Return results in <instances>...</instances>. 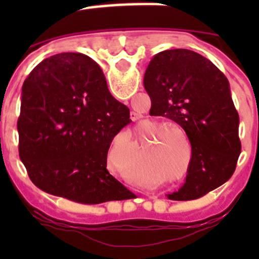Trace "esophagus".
Masks as SVG:
<instances>
[{
    "mask_svg": "<svg viewBox=\"0 0 259 259\" xmlns=\"http://www.w3.org/2000/svg\"><path fill=\"white\" fill-rule=\"evenodd\" d=\"M137 118H139V114L135 113V111H132V113H131V119H132V120H135V119H137Z\"/></svg>",
    "mask_w": 259,
    "mask_h": 259,
    "instance_id": "obj_1",
    "label": "esophagus"
}]
</instances>
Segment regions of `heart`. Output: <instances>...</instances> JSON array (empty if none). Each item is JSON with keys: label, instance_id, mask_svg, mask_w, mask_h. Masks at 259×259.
<instances>
[{"label": "heart", "instance_id": "1", "mask_svg": "<svg viewBox=\"0 0 259 259\" xmlns=\"http://www.w3.org/2000/svg\"><path fill=\"white\" fill-rule=\"evenodd\" d=\"M168 130H170V128H166V132H167V131H168ZM163 132H164V131H163Z\"/></svg>", "mask_w": 259, "mask_h": 259}]
</instances>
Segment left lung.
<instances>
[{"label":"left lung","instance_id":"8db88e82","mask_svg":"<svg viewBox=\"0 0 259 259\" xmlns=\"http://www.w3.org/2000/svg\"><path fill=\"white\" fill-rule=\"evenodd\" d=\"M144 88L150 115L183 128L192 146L185 183L170 200H196L230 179L241 153L239 114L227 77L207 58L188 49L163 50L149 62Z\"/></svg>","mask_w":259,"mask_h":259}]
</instances>
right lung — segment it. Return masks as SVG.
<instances>
[{"label":"right lung","mask_w":259,"mask_h":259,"mask_svg":"<svg viewBox=\"0 0 259 259\" xmlns=\"http://www.w3.org/2000/svg\"><path fill=\"white\" fill-rule=\"evenodd\" d=\"M131 122L100 66L81 53L40 62L23 84L19 157L44 192L96 205L134 196L107 171L110 144Z\"/></svg>","instance_id":"add662e5"}]
</instances>
